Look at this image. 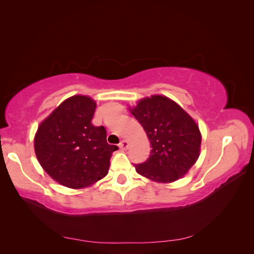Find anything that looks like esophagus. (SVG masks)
<instances>
[{
  "mask_svg": "<svg viewBox=\"0 0 254 254\" xmlns=\"http://www.w3.org/2000/svg\"><path fill=\"white\" fill-rule=\"evenodd\" d=\"M119 147H120L121 149H128L129 143H128L127 141H125V140H123V141L119 144Z\"/></svg>",
  "mask_w": 254,
  "mask_h": 254,
  "instance_id": "1",
  "label": "esophagus"
}]
</instances>
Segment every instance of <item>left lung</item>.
<instances>
[{
    "label": "left lung",
    "instance_id": "obj_1",
    "mask_svg": "<svg viewBox=\"0 0 254 254\" xmlns=\"http://www.w3.org/2000/svg\"><path fill=\"white\" fill-rule=\"evenodd\" d=\"M150 141V156L135 171L157 182H173L195 164L201 134L195 121L172 99L155 95L131 110Z\"/></svg>",
    "mask_w": 254,
    "mask_h": 254
}]
</instances>
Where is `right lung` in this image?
Here are the masks:
<instances>
[{
  "mask_svg": "<svg viewBox=\"0 0 254 254\" xmlns=\"http://www.w3.org/2000/svg\"><path fill=\"white\" fill-rule=\"evenodd\" d=\"M96 104L88 96L67 98L44 120L35 136L39 163L54 180L71 189L91 186L108 174L112 152L104 126L92 124Z\"/></svg>",
  "mask_w": 254,
  "mask_h": 254,
  "instance_id": "right-lung-1",
  "label": "right lung"
}]
</instances>
